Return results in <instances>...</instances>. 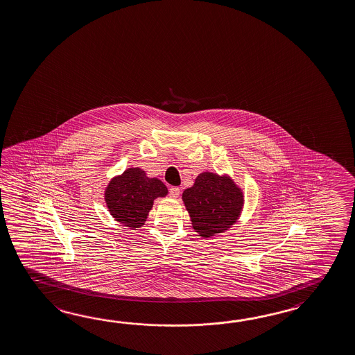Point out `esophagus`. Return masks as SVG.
<instances>
[{
  "mask_svg": "<svg viewBox=\"0 0 355 355\" xmlns=\"http://www.w3.org/2000/svg\"><path fill=\"white\" fill-rule=\"evenodd\" d=\"M180 196V189L178 187H171L170 188V197L171 198H178Z\"/></svg>",
  "mask_w": 355,
  "mask_h": 355,
  "instance_id": "esophagus-1",
  "label": "esophagus"
}]
</instances>
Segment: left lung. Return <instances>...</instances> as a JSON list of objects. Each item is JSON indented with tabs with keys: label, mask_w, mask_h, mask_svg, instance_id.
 <instances>
[{
	"label": "left lung",
	"mask_w": 355,
	"mask_h": 355,
	"mask_svg": "<svg viewBox=\"0 0 355 355\" xmlns=\"http://www.w3.org/2000/svg\"><path fill=\"white\" fill-rule=\"evenodd\" d=\"M182 200L189 212L193 229L202 238L229 230L236 223L244 196L230 176L199 173L191 188L184 190Z\"/></svg>",
	"instance_id": "8db88e82"
}]
</instances>
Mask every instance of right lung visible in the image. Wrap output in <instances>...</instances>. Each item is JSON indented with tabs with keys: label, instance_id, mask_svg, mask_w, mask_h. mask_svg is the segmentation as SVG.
Here are the masks:
<instances>
[{
	"label": "right lung",
	"instance_id": "obj_1",
	"mask_svg": "<svg viewBox=\"0 0 355 355\" xmlns=\"http://www.w3.org/2000/svg\"><path fill=\"white\" fill-rule=\"evenodd\" d=\"M168 190L157 178H148L139 167H132L115 176L105 190L111 216L126 227L138 229L147 221L153 200L166 197Z\"/></svg>",
	"mask_w": 355,
	"mask_h": 355
}]
</instances>
